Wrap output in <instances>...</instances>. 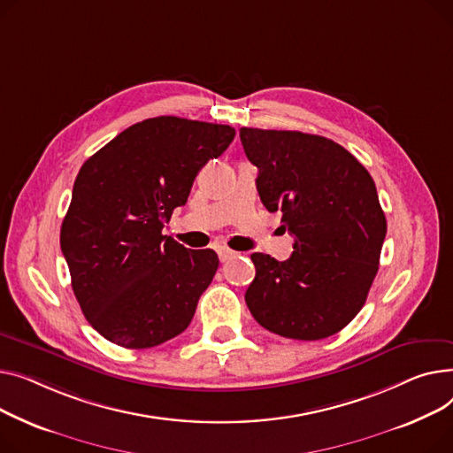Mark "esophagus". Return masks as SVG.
Instances as JSON below:
<instances>
[{"label": "esophagus", "mask_w": 453, "mask_h": 453, "mask_svg": "<svg viewBox=\"0 0 453 453\" xmlns=\"http://www.w3.org/2000/svg\"><path fill=\"white\" fill-rule=\"evenodd\" d=\"M218 254H219V259H221L223 263L228 261V259H232V257L235 256V252L230 250V249H226V247H219V249H218Z\"/></svg>", "instance_id": "1"}]
</instances>
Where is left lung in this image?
I'll return each instance as SVG.
<instances>
[{
	"mask_svg": "<svg viewBox=\"0 0 453 453\" xmlns=\"http://www.w3.org/2000/svg\"><path fill=\"white\" fill-rule=\"evenodd\" d=\"M257 166L261 203L280 211L295 252L252 254L245 302L256 322L285 338L322 340L364 307L386 237L373 177L340 144L302 131L239 129Z\"/></svg>",
	"mask_w": 453,
	"mask_h": 453,
	"instance_id": "8db88e82",
	"label": "left lung"
}]
</instances>
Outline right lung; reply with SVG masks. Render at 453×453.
Returning <instances> with one entry per match:
<instances>
[{"instance_id": "1", "label": "right lung", "mask_w": 453, "mask_h": 453, "mask_svg": "<svg viewBox=\"0 0 453 453\" xmlns=\"http://www.w3.org/2000/svg\"><path fill=\"white\" fill-rule=\"evenodd\" d=\"M234 135L225 124L155 117L119 133L80 168L60 247L80 309L105 340L146 349L190 326L219 259L163 228Z\"/></svg>"}]
</instances>
